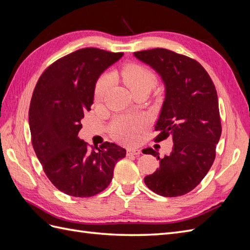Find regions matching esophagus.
Listing matches in <instances>:
<instances>
[{
    "instance_id": "esophagus-1",
    "label": "esophagus",
    "mask_w": 250,
    "mask_h": 250,
    "mask_svg": "<svg viewBox=\"0 0 250 250\" xmlns=\"http://www.w3.org/2000/svg\"><path fill=\"white\" fill-rule=\"evenodd\" d=\"M141 150L140 149H128L127 155H140Z\"/></svg>"
}]
</instances>
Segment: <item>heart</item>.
<instances>
[{
  "label": "heart",
  "mask_w": 250,
  "mask_h": 250,
  "mask_svg": "<svg viewBox=\"0 0 250 250\" xmlns=\"http://www.w3.org/2000/svg\"><path fill=\"white\" fill-rule=\"evenodd\" d=\"M120 75L133 94L144 92V90L150 92L157 82L156 73L150 67L139 63L126 64L121 70ZM110 81L111 78L109 75L103 76L97 81L94 93L96 102L103 101L104 97L106 96ZM143 125L144 121L141 118L120 117L112 123L110 130L113 138L119 142L131 144L137 139L138 132Z\"/></svg>",
  "instance_id": "obj_1"
}]
</instances>
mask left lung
I'll list each match as a JSON object with an SVG mask.
<instances>
[{
	"label": "left lung",
	"mask_w": 250,
	"mask_h": 250,
	"mask_svg": "<svg viewBox=\"0 0 250 250\" xmlns=\"http://www.w3.org/2000/svg\"><path fill=\"white\" fill-rule=\"evenodd\" d=\"M134 56L152 66L166 85L154 141L173 140L171 153L163 158L153 149L143 150L160 161V168L144 181L161 196H183L201 183L216 157L222 126L214 82L195 59L167 49L134 52Z\"/></svg>",
	"instance_id": "left-lung-1"
}]
</instances>
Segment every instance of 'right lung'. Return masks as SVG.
<instances>
[{
    "label": "right lung",
    "instance_id": "1",
    "mask_svg": "<svg viewBox=\"0 0 250 250\" xmlns=\"http://www.w3.org/2000/svg\"><path fill=\"white\" fill-rule=\"evenodd\" d=\"M122 56L80 49L51 63L36 83L29 108L32 146L47 177L66 195L86 198L104 191L116 164L126 155L115 143L98 148L78 139L98 77Z\"/></svg>",
    "mask_w": 250,
    "mask_h": 250
}]
</instances>
